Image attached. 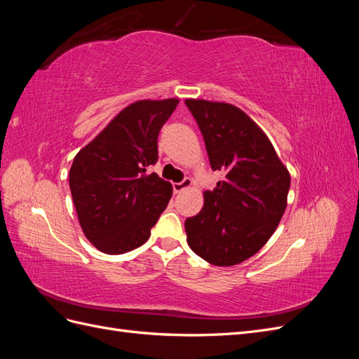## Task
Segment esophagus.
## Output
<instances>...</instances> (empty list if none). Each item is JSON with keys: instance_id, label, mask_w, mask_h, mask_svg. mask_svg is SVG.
<instances>
[{"instance_id": "obj_1", "label": "esophagus", "mask_w": 359, "mask_h": 359, "mask_svg": "<svg viewBox=\"0 0 359 359\" xmlns=\"http://www.w3.org/2000/svg\"><path fill=\"white\" fill-rule=\"evenodd\" d=\"M189 187H191V180L190 178H184L181 182L173 184V191L181 193V191H184V190L189 189Z\"/></svg>"}]
</instances>
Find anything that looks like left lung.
<instances>
[{
    "instance_id": "1",
    "label": "left lung",
    "mask_w": 359,
    "mask_h": 359,
    "mask_svg": "<svg viewBox=\"0 0 359 359\" xmlns=\"http://www.w3.org/2000/svg\"><path fill=\"white\" fill-rule=\"evenodd\" d=\"M212 170L224 173L203 193V208L186 220L190 248L215 266L256 255L277 229L287 205L290 175L268 136L240 107L187 99Z\"/></svg>"
}]
</instances>
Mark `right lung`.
Wrapping results in <instances>:
<instances>
[{
	"mask_svg": "<svg viewBox=\"0 0 359 359\" xmlns=\"http://www.w3.org/2000/svg\"><path fill=\"white\" fill-rule=\"evenodd\" d=\"M178 99L139 100L119 112L76 154L72 198L88 241L106 255L147 243L172 198V184L148 168L158 158L157 137Z\"/></svg>",
	"mask_w": 359,
	"mask_h": 359,
	"instance_id": "1",
	"label": "right lung"
}]
</instances>
